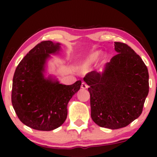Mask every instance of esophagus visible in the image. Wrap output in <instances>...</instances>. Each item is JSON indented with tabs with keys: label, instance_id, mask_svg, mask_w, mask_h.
<instances>
[{
	"label": "esophagus",
	"instance_id": "34e87169",
	"mask_svg": "<svg viewBox=\"0 0 157 157\" xmlns=\"http://www.w3.org/2000/svg\"><path fill=\"white\" fill-rule=\"evenodd\" d=\"M81 89H87V88H88V85L85 82H82V83H81Z\"/></svg>",
	"mask_w": 157,
	"mask_h": 157
}]
</instances>
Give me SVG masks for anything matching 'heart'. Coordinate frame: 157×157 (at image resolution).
<instances>
[{
  "label": "heart",
  "mask_w": 157,
  "mask_h": 157,
  "mask_svg": "<svg viewBox=\"0 0 157 157\" xmlns=\"http://www.w3.org/2000/svg\"><path fill=\"white\" fill-rule=\"evenodd\" d=\"M98 57H99V53H98V52L92 53L89 56V58L87 59L85 63L81 66V69L83 70V71L86 70L87 68L89 67V66L91 65V63H93L94 62L97 61Z\"/></svg>",
  "instance_id": "obj_1"
}]
</instances>
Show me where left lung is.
<instances>
[{
  "mask_svg": "<svg viewBox=\"0 0 157 157\" xmlns=\"http://www.w3.org/2000/svg\"><path fill=\"white\" fill-rule=\"evenodd\" d=\"M118 53L103 74L93 71L83 80L89 88L91 117L99 126L118 129L142 113L149 94V73L142 59L127 44L114 42Z\"/></svg>",
  "mask_w": 157,
  "mask_h": 157,
  "instance_id": "left-lung-1",
  "label": "left lung"
}]
</instances>
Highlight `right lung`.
<instances>
[{"mask_svg": "<svg viewBox=\"0 0 157 157\" xmlns=\"http://www.w3.org/2000/svg\"><path fill=\"white\" fill-rule=\"evenodd\" d=\"M59 44L45 40L38 44L21 60L13 78L11 101L17 117L29 127L51 131L63 124L67 104L80 89L81 81L63 85L45 79L44 66L49 53L59 50Z\"/></svg>", "mask_w": 157, "mask_h": 157, "instance_id": "obj_1", "label": "right lung"}]
</instances>
